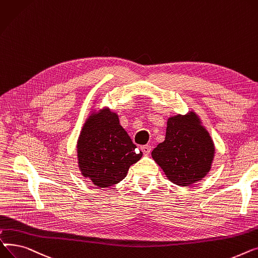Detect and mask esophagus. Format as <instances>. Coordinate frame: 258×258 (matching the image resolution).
<instances>
[{"mask_svg": "<svg viewBox=\"0 0 258 258\" xmlns=\"http://www.w3.org/2000/svg\"><path fill=\"white\" fill-rule=\"evenodd\" d=\"M141 150L143 151V153H144L145 155H149L150 152H151V146H149V145L142 146V147H141Z\"/></svg>", "mask_w": 258, "mask_h": 258, "instance_id": "1", "label": "esophagus"}]
</instances>
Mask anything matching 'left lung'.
Here are the masks:
<instances>
[{
	"label": "left lung",
	"mask_w": 258,
	"mask_h": 258,
	"mask_svg": "<svg viewBox=\"0 0 258 258\" xmlns=\"http://www.w3.org/2000/svg\"><path fill=\"white\" fill-rule=\"evenodd\" d=\"M215 144L195 111L170 116L165 139L152 151V158L171 182L188 186L210 171Z\"/></svg>",
	"instance_id": "left-lung-1"
}]
</instances>
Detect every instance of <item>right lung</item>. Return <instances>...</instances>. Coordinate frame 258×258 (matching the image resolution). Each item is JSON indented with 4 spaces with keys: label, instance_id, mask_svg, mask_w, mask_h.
Listing matches in <instances>:
<instances>
[{
    "label": "right lung",
    "instance_id": "1",
    "mask_svg": "<svg viewBox=\"0 0 258 258\" xmlns=\"http://www.w3.org/2000/svg\"><path fill=\"white\" fill-rule=\"evenodd\" d=\"M116 112L104 107L89 112L77 141L78 168L81 175L97 187L120 182L129 168L138 162L139 152Z\"/></svg>",
    "mask_w": 258,
    "mask_h": 258
}]
</instances>
